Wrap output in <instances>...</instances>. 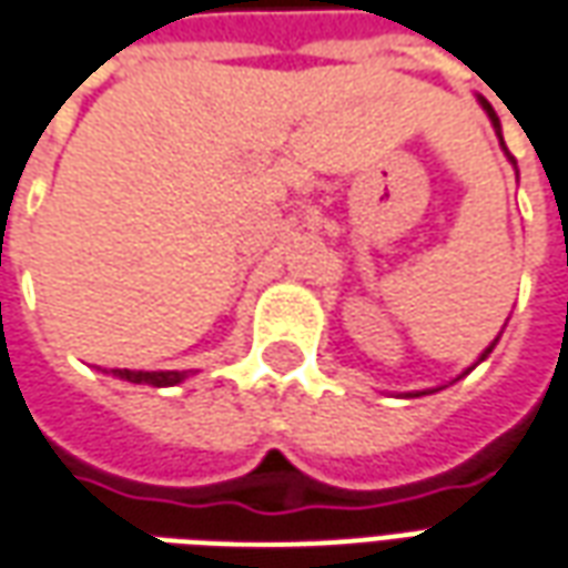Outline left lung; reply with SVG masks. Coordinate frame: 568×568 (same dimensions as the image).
I'll list each match as a JSON object with an SVG mask.
<instances>
[{
  "instance_id": "left-lung-1",
  "label": "left lung",
  "mask_w": 568,
  "mask_h": 568,
  "mask_svg": "<svg viewBox=\"0 0 568 568\" xmlns=\"http://www.w3.org/2000/svg\"><path fill=\"white\" fill-rule=\"evenodd\" d=\"M479 104H483V110H486V113H489V119H491V125H495V132H498V138H501V122H498V116H495V110H491V104L489 101H486V98H479ZM501 144H505V141H501ZM507 160L514 162V156H510V153H507ZM498 341V338H495ZM495 341H491L489 347H486V351H483V356H479V363H483V359H486V356H489L491 353V347H495ZM474 368V366H470ZM470 368H467V372H470ZM467 372H464V375H467ZM422 396V394H418Z\"/></svg>"
}]
</instances>
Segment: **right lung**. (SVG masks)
<instances>
[{
  "label": "right lung",
  "instance_id": "1",
  "mask_svg": "<svg viewBox=\"0 0 568 568\" xmlns=\"http://www.w3.org/2000/svg\"><path fill=\"white\" fill-rule=\"evenodd\" d=\"M113 375L132 384H150V387H174L187 378V372H132V368H113Z\"/></svg>",
  "mask_w": 568,
  "mask_h": 568
}]
</instances>
